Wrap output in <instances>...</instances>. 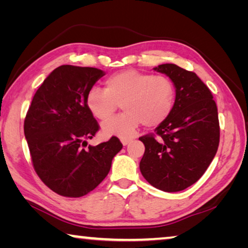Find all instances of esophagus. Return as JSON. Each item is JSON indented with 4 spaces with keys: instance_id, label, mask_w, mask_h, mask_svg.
I'll use <instances>...</instances> for the list:
<instances>
[{
    "instance_id": "esophagus-1",
    "label": "esophagus",
    "mask_w": 248,
    "mask_h": 248,
    "mask_svg": "<svg viewBox=\"0 0 248 248\" xmlns=\"http://www.w3.org/2000/svg\"><path fill=\"white\" fill-rule=\"evenodd\" d=\"M131 141H132L131 139H121V143H123L124 145H128Z\"/></svg>"
}]
</instances>
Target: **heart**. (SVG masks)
I'll return each mask as SVG.
<instances>
[{
  "label": "heart",
  "instance_id": "1",
  "mask_svg": "<svg viewBox=\"0 0 248 248\" xmlns=\"http://www.w3.org/2000/svg\"><path fill=\"white\" fill-rule=\"evenodd\" d=\"M173 82L163 75L129 69L114 73L105 81V90L92 87L85 103L91 114L106 120L121 104L124 114L102 124L105 136L130 139L141 124L155 127L169 118L175 104Z\"/></svg>",
  "mask_w": 248,
  "mask_h": 248
}]
</instances>
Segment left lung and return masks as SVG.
<instances>
[{
  "label": "left lung",
  "mask_w": 248,
  "mask_h": 248,
  "mask_svg": "<svg viewBox=\"0 0 248 248\" xmlns=\"http://www.w3.org/2000/svg\"><path fill=\"white\" fill-rule=\"evenodd\" d=\"M174 83L171 114L154 130L158 136L139 138L145 151L140 162L143 177L166 192L184 190L204 174L220 142L217 104L197 74L173 63L154 68Z\"/></svg>",
  "instance_id": "8db88e82"
}]
</instances>
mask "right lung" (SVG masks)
Masks as SVG:
<instances>
[{
	"label": "right lung",
	"mask_w": 248,
	"mask_h": 248,
	"mask_svg": "<svg viewBox=\"0 0 248 248\" xmlns=\"http://www.w3.org/2000/svg\"><path fill=\"white\" fill-rule=\"evenodd\" d=\"M104 75L96 68L59 66L37 90L27 111L24 132L33 169L60 196L78 198L95 189L123 149L116 137L85 149L99 130L86 94Z\"/></svg>",
	"instance_id": "right-lung-1"
}]
</instances>
